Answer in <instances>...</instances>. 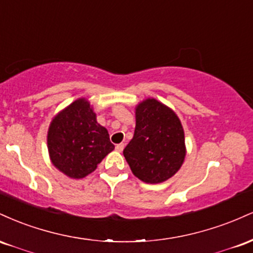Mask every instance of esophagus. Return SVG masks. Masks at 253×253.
<instances>
[{
    "label": "esophagus",
    "mask_w": 253,
    "mask_h": 253,
    "mask_svg": "<svg viewBox=\"0 0 253 253\" xmlns=\"http://www.w3.org/2000/svg\"><path fill=\"white\" fill-rule=\"evenodd\" d=\"M124 147H125V144H118L117 146H115V150H117L118 152H123Z\"/></svg>",
    "instance_id": "1"
}]
</instances>
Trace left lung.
Masks as SVG:
<instances>
[{
  "instance_id": "left-lung-1",
  "label": "left lung",
  "mask_w": 253,
  "mask_h": 253,
  "mask_svg": "<svg viewBox=\"0 0 253 253\" xmlns=\"http://www.w3.org/2000/svg\"><path fill=\"white\" fill-rule=\"evenodd\" d=\"M133 139L124 156L134 176L145 183H161L179 170L185 157L184 132L177 115L155 98L135 109Z\"/></svg>"
}]
</instances>
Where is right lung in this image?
<instances>
[{
	"label": "right lung",
	"mask_w": 253,
	"mask_h": 253,
	"mask_svg": "<svg viewBox=\"0 0 253 253\" xmlns=\"http://www.w3.org/2000/svg\"><path fill=\"white\" fill-rule=\"evenodd\" d=\"M52 163L71 178H83L114 150L108 130L97 124L96 114L84 98L57 115L47 134Z\"/></svg>",
	"instance_id": "right-lung-1"
}]
</instances>
